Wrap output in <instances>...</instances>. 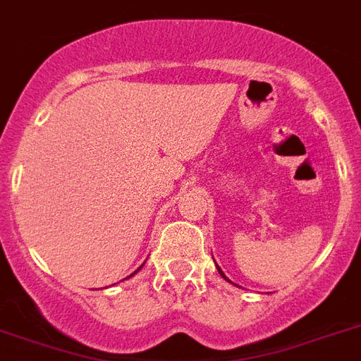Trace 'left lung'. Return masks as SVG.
<instances>
[{
	"label": "left lung",
	"instance_id": "left-lung-1",
	"mask_svg": "<svg viewBox=\"0 0 361 361\" xmlns=\"http://www.w3.org/2000/svg\"><path fill=\"white\" fill-rule=\"evenodd\" d=\"M216 267H218V265H216ZM218 272H219V274H221V276H224L225 280H227V281H231V280H228V278H227V276H225V274H224V271H221V269H219V267H218Z\"/></svg>",
	"mask_w": 361,
	"mask_h": 361
}]
</instances>
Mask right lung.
Masks as SVG:
<instances>
[{
  "instance_id": "obj_1",
  "label": "right lung",
  "mask_w": 361,
  "mask_h": 361,
  "mask_svg": "<svg viewBox=\"0 0 361 361\" xmlns=\"http://www.w3.org/2000/svg\"><path fill=\"white\" fill-rule=\"evenodd\" d=\"M142 267H143V265H142ZM142 267H140V269H142ZM140 269H137V271H140ZM137 271H134V272H133V274H130V276H134V274H136V272H137ZM130 276H128V278H130Z\"/></svg>"
}]
</instances>
